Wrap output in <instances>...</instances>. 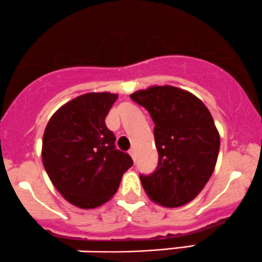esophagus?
<instances>
[{"instance_id":"34e87169","label":"esophagus","mask_w":262,"mask_h":262,"mask_svg":"<svg viewBox=\"0 0 262 262\" xmlns=\"http://www.w3.org/2000/svg\"><path fill=\"white\" fill-rule=\"evenodd\" d=\"M129 154L132 155V158H133V160H134V162H136V159H137V157H136V150H134V149H130V150H129Z\"/></svg>"}]
</instances>
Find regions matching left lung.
<instances>
[{
    "mask_svg": "<svg viewBox=\"0 0 262 262\" xmlns=\"http://www.w3.org/2000/svg\"><path fill=\"white\" fill-rule=\"evenodd\" d=\"M154 122L158 165L140 174L149 198L166 208L189 203L203 190L216 164L220 137L210 112L194 94L164 85L130 94Z\"/></svg>",
    "mask_w": 262,
    "mask_h": 262,
    "instance_id": "obj_1",
    "label": "left lung"
}]
</instances>
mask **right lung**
<instances>
[{
    "instance_id": "obj_1",
    "label": "right lung",
    "mask_w": 262,
    "mask_h": 262,
    "mask_svg": "<svg viewBox=\"0 0 262 262\" xmlns=\"http://www.w3.org/2000/svg\"><path fill=\"white\" fill-rule=\"evenodd\" d=\"M117 94L87 93L61 107L46 126L42 160L56 189L82 209L102 205L116 194L130 155L116 148L105 117Z\"/></svg>"
}]
</instances>
